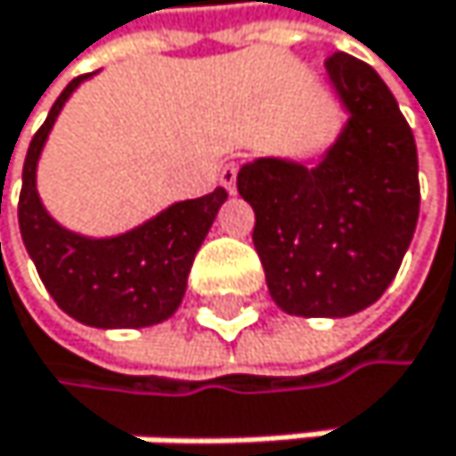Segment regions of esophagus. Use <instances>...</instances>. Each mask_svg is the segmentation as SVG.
Returning a JSON list of instances; mask_svg holds the SVG:
<instances>
[{
    "label": "esophagus",
    "mask_w": 456,
    "mask_h": 456,
    "mask_svg": "<svg viewBox=\"0 0 456 456\" xmlns=\"http://www.w3.org/2000/svg\"><path fill=\"white\" fill-rule=\"evenodd\" d=\"M235 183H238V164H226L221 169V185L230 191V194H235Z\"/></svg>",
    "instance_id": "1"
}]
</instances>
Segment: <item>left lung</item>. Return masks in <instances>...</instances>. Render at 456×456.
Returning <instances> with one entry per match:
<instances>
[{"label":"left lung","mask_w":456,"mask_h":456,"mask_svg":"<svg viewBox=\"0 0 456 456\" xmlns=\"http://www.w3.org/2000/svg\"><path fill=\"white\" fill-rule=\"evenodd\" d=\"M347 114L317 161L254 159L238 172L276 306L350 317L394 281L419 221V152L386 81L355 57L325 60Z\"/></svg>","instance_id":"1"}]
</instances>
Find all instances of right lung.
I'll return each mask as SVG.
<instances>
[{
    "label": "right lung",
    "instance_id": "add662e5",
    "mask_svg": "<svg viewBox=\"0 0 456 456\" xmlns=\"http://www.w3.org/2000/svg\"><path fill=\"white\" fill-rule=\"evenodd\" d=\"M90 76L65 86L29 142L19 200L21 238L45 289L73 320L93 328L159 325L183 304L188 271L226 202V191L216 188L200 200L175 202L111 238H90L62 226L37 194V161L62 106Z\"/></svg>",
    "mask_w": 456,
    "mask_h": 456
}]
</instances>
